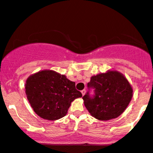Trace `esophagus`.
Instances as JSON below:
<instances>
[{
  "label": "esophagus",
  "mask_w": 153,
  "mask_h": 153,
  "mask_svg": "<svg viewBox=\"0 0 153 153\" xmlns=\"http://www.w3.org/2000/svg\"><path fill=\"white\" fill-rule=\"evenodd\" d=\"M81 93H82V95L84 96V94H85V89L82 90V91H81Z\"/></svg>",
  "instance_id": "1"
}]
</instances>
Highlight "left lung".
I'll return each instance as SVG.
<instances>
[{
  "instance_id": "1",
  "label": "left lung",
  "mask_w": 153,
  "mask_h": 153,
  "mask_svg": "<svg viewBox=\"0 0 153 153\" xmlns=\"http://www.w3.org/2000/svg\"><path fill=\"white\" fill-rule=\"evenodd\" d=\"M87 86L88 91L83 97L89 113L100 120H108L121 115L128 107L133 89L125 76L117 71H107L92 76ZM91 89L95 94L90 95Z\"/></svg>"
}]
</instances>
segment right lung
I'll use <instances>...</instances> for the list:
<instances>
[{"label":"right lung","mask_w":153,"mask_h":153,"mask_svg":"<svg viewBox=\"0 0 153 153\" xmlns=\"http://www.w3.org/2000/svg\"><path fill=\"white\" fill-rule=\"evenodd\" d=\"M25 93L34 112L48 120L65 116L71 102L82 97L75 82L53 70L30 75L25 83Z\"/></svg>","instance_id":"1"}]
</instances>
